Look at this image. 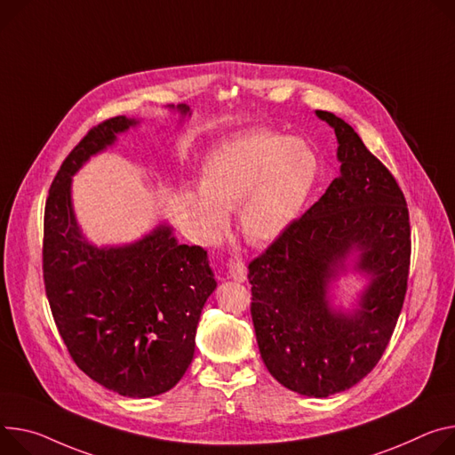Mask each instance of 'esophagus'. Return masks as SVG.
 Segmentation results:
<instances>
[{
  "instance_id": "esophagus-1",
  "label": "esophagus",
  "mask_w": 455,
  "mask_h": 455,
  "mask_svg": "<svg viewBox=\"0 0 455 455\" xmlns=\"http://www.w3.org/2000/svg\"><path fill=\"white\" fill-rule=\"evenodd\" d=\"M228 277L243 283L246 279V265L243 261H230L228 263Z\"/></svg>"
}]
</instances>
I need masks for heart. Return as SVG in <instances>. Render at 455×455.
I'll list each match as a JSON object with an SVG mask.
<instances>
[{"instance_id":"obj_1","label":"heart","mask_w":455,"mask_h":455,"mask_svg":"<svg viewBox=\"0 0 455 455\" xmlns=\"http://www.w3.org/2000/svg\"><path fill=\"white\" fill-rule=\"evenodd\" d=\"M317 174L319 159L307 141L258 131L216 148L203 167L201 192H187L185 201L209 241L227 232L225 211L239 209L244 239L268 244L298 220Z\"/></svg>"}]
</instances>
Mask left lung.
<instances>
[{"label": "left lung", "instance_id": "left-lung-1", "mask_svg": "<svg viewBox=\"0 0 455 455\" xmlns=\"http://www.w3.org/2000/svg\"><path fill=\"white\" fill-rule=\"evenodd\" d=\"M338 136L341 174L249 265L251 314L265 366L286 388L328 397L370 374L387 350L410 270L403 190L357 132L317 110ZM350 250L372 275L354 315L327 307L325 286Z\"/></svg>", "mask_w": 455, "mask_h": 455}]
</instances>
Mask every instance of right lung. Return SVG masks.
Here are the masks:
<instances>
[{
  "label": "right lung",
  "mask_w": 455,
  "mask_h": 455,
  "mask_svg": "<svg viewBox=\"0 0 455 455\" xmlns=\"http://www.w3.org/2000/svg\"><path fill=\"white\" fill-rule=\"evenodd\" d=\"M132 125L125 116L98 123L61 163L45 203L44 281L72 361L119 395L152 397L176 387L192 363L216 279L206 251L180 244L171 227L117 249H98L81 235L70 176Z\"/></svg>",
  "instance_id": "right-lung-1"
}]
</instances>
